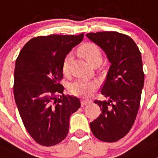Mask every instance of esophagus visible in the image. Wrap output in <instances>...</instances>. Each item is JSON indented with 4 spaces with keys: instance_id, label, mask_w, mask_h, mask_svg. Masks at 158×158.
I'll return each instance as SVG.
<instances>
[{
    "instance_id": "obj_1",
    "label": "esophagus",
    "mask_w": 158,
    "mask_h": 158,
    "mask_svg": "<svg viewBox=\"0 0 158 158\" xmlns=\"http://www.w3.org/2000/svg\"><path fill=\"white\" fill-rule=\"evenodd\" d=\"M91 102H92V100H91V99H86V98L81 99V105H82V106H86V105L91 104Z\"/></svg>"
}]
</instances>
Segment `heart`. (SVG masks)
Listing matches in <instances>:
<instances>
[{"label":"heart","instance_id":"obj_1","mask_svg":"<svg viewBox=\"0 0 158 158\" xmlns=\"http://www.w3.org/2000/svg\"><path fill=\"white\" fill-rule=\"evenodd\" d=\"M78 54L83 57L91 67L100 66L102 62V52L100 48L92 43H87L80 46ZM71 60V55H68L63 63V72H68V65ZM98 84L95 81H75L69 86V91L71 94L81 97H88L91 93L97 89Z\"/></svg>","mask_w":158,"mask_h":158}]
</instances>
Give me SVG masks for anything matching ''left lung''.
Instances as JSON below:
<instances>
[{"label": "left lung", "mask_w": 158, "mask_h": 158, "mask_svg": "<svg viewBox=\"0 0 158 158\" xmlns=\"http://www.w3.org/2000/svg\"><path fill=\"white\" fill-rule=\"evenodd\" d=\"M86 36L104 51L111 64L101 91L108 100L94 101L102 113L90 127L100 140L115 142L129 133L139 110L144 83L141 53L130 36L117 31Z\"/></svg>", "instance_id": "left-lung-1"}]
</instances>
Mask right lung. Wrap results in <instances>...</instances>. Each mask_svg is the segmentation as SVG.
I'll return each instance as SVG.
<instances>
[{"mask_svg":"<svg viewBox=\"0 0 158 158\" xmlns=\"http://www.w3.org/2000/svg\"><path fill=\"white\" fill-rule=\"evenodd\" d=\"M83 38V33L35 37L16 60L15 100L25 129L40 145L50 147L64 140L70 115L80 108V99L64 95L60 81L66 56Z\"/></svg>","mask_w":158,"mask_h":158,"instance_id":"add662e5","label":"right lung"}]
</instances>
